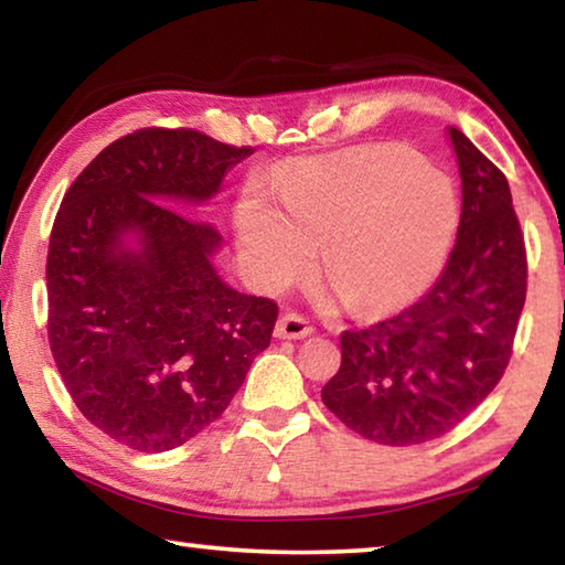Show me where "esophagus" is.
Instances as JSON below:
<instances>
[{
	"label": "esophagus",
	"instance_id": "1",
	"mask_svg": "<svg viewBox=\"0 0 565 565\" xmlns=\"http://www.w3.org/2000/svg\"><path fill=\"white\" fill-rule=\"evenodd\" d=\"M311 333H313V329L309 327V321L301 319L299 313H286V317L276 321V329H274L276 339H289V341L306 339V337H311Z\"/></svg>",
	"mask_w": 565,
	"mask_h": 565
}]
</instances>
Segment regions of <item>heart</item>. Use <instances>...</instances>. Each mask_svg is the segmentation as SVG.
<instances>
[{
	"instance_id": "1",
	"label": "heart",
	"mask_w": 565,
	"mask_h": 565,
	"mask_svg": "<svg viewBox=\"0 0 565 565\" xmlns=\"http://www.w3.org/2000/svg\"><path fill=\"white\" fill-rule=\"evenodd\" d=\"M276 206L262 194L236 212L256 279L286 284L321 246V269L353 313L371 317L424 294L458 228L454 181L414 149L379 145L286 169Z\"/></svg>"
}]
</instances>
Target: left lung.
I'll use <instances>...</instances> for the list:
<instances>
[{"label": "left lung", "mask_w": 565, "mask_h": 565, "mask_svg": "<svg viewBox=\"0 0 565 565\" xmlns=\"http://www.w3.org/2000/svg\"><path fill=\"white\" fill-rule=\"evenodd\" d=\"M461 224L444 274L398 317L341 333L321 401L351 431L414 446L451 431L499 384L525 303V248L509 181L448 127Z\"/></svg>", "instance_id": "1"}]
</instances>
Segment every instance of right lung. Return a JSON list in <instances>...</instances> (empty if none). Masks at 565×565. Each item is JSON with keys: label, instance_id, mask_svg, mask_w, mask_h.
I'll list each match as a JSON object with an SVG mask.
<instances>
[{"label": "right lung", "instance_id": "right-lung-1", "mask_svg": "<svg viewBox=\"0 0 565 565\" xmlns=\"http://www.w3.org/2000/svg\"><path fill=\"white\" fill-rule=\"evenodd\" d=\"M252 154L194 129L134 131L99 151L56 212L52 356L84 418L134 451L202 434L271 341L276 303L228 286L216 228L175 212L212 202Z\"/></svg>", "mask_w": 565, "mask_h": 565}]
</instances>
